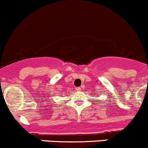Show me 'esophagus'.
<instances>
[{"label":"esophagus","instance_id":"1","mask_svg":"<svg viewBox=\"0 0 148 148\" xmlns=\"http://www.w3.org/2000/svg\"><path fill=\"white\" fill-rule=\"evenodd\" d=\"M76 90L80 91V90H81V87H77V88H76Z\"/></svg>","mask_w":148,"mask_h":148}]
</instances>
